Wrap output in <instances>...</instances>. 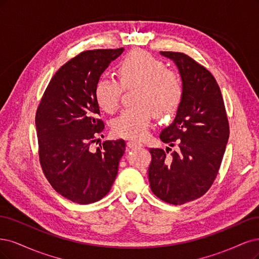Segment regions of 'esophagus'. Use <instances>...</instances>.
<instances>
[{
	"label": "esophagus",
	"instance_id": "34e87169",
	"mask_svg": "<svg viewBox=\"0 0 259 259\" xmlns=\"http://www.w3.org/2000/svg\"><path fill=\"white\" fill-rule=\"evenodd\" d=\"M127 145H128L129 148H142V147H144L143 144L138 143V142H135V141H129Z\"/></svg>",
	"mask_w": 259,
	"mask_h": 259
}]
</instances>
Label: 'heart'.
<instances>
[{"label": "heart", "instance_id": "1", "mask_svg": "<svg viewBox=\"0 0 259 259\" xmlns=\"http://www.w3.org/2000/svg\"><path fill=\"white\" fill-rule=\"evenodd\" d=\"M121 87L135 88L136 106L123 110L112 120L116 137L142 139L146 136L154 114L158 118L172 116L182 102L183 82L180 75L166 69L162 61L143 51H133L116 68ZM113 78H100L95 87L98 105L106 113H114L119 106L122 89Z\"/></svg>", "mask_w": 259, "mask_h": 259}]
</instances>
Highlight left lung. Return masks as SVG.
<instances>
[{"label":"left lung","mask_w":259,"mask_h":259,"mask_svg":"<svg viewBox=\"0 0 259 259\" xmlns=\"http://www.w3.org/2000/svg\"><path fill=\"white\" fill-rule=\"evenodd\" d=\"M178 66L183 99L173 122L160 133L171 148H151L149 185L162 201L179 205L203 196L219 173L229 139V124L221 89L204 66L183 53L160 52Z\"/></svg>","instance_id":"obj_1"}]
</instances>
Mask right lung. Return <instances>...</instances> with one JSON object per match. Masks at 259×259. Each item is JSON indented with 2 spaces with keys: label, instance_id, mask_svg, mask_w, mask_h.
Wrapping results in <instances>:
<instances>
[{
  "label": "right lung",
  "instance_id": "add662e5",
  "mask_svg": "<svg viewBox=\"0 0 259 259\" xmlns=\"http://www.w3.org/2000/svg\"><path fill=\"white\" fill-rule=\"evenodd\" d=\"M123 48L79 54L56 72L35 116L41 169L53 188L79 204L102 199L110 191L126 143L105 141L90 145L104 129L95 87Z\"/></svg>",
  "mask_w": 259,
  "mask_h": 259
}]
</instances>
